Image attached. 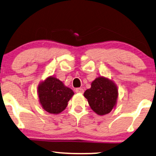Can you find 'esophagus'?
Listing matches in <instances>:
<instances>
[{
	"mask_svg": "<svg viewBox=\"0 0 156 156\" xmlns=\"http://www.w3.org/2000/svg\"><path fill=\"white\" fill-rule=\"evenodd\" d=\"M83 91H84L83 89V88H76V92L78 93V94H83Z\"/></svg>",
	"mask_w": 156,
	"mask_h": 156,
	"instance_id": "obj_1",
	"label": "esophagus"
}]
</instances>
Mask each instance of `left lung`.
<instances>
[{
    "label": "left lung",
    "mask_w": 156,
    "mask_h": 156,
    "mask_svg": "<svg viewBox=\"0 0 156 156\" xmlns=\"http://www.w3.org/2000/svg\"><path fill=\"white\" fill-rule=\"evenodd\" d=\"M90 107L98 115L109 114L116 106L117 86L112 80L101 76L91 83V87L84 92Z\"/></svg>",
    "instance_id": "obj_1"
}]
</instances>
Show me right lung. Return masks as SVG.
Segmentation results:
<instances>
[{"mask_svg":"<svg viewBox=\"0 0 156 156\" xmlns=\"http://www.w3.org/2000/svg\"><path fill=\"white\" fill-rule=\"evenodd\" d=\"M39 101L42 107L50 114H60L68 106L74 92L54 76L47 77L37 87Z\"/></svg>","mask_w":156,"mask_h":156,"instance_id":"right-lung-1","label":"right lung"}]
</instances>
